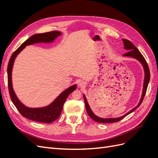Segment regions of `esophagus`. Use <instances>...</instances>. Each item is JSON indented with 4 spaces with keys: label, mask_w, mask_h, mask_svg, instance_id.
<instances>
[{
    "label": "esophagus",
    "mask_w": 158,
    "mask_h": 158,
    "mask_svg": "<svg viewBox=\"0 0 158 158\" xmlns=\"http://www.w3.org/2000/svg\"><path fill=\"white\" fill-rule=\"evenodd\" d=\"M86 85V83L83 80H80L78 82V87L79 88H84Z\"/></svg>",
    "instance_id": "esophagus-1"
}]
</instances>
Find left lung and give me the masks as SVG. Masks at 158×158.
<instances>
[{
    "label": "left lung",
    "mask_w": 158,
    "mask_h": 158,
    "mask_svg": "<svg viewBox=\"0 0 158 158\" xmlns=\"http://www.w3.org/2000/svg\"><path fill=\"white\" fill-rule=\"evenodd\" d=\"M123 41L124 44V48L125 49L128 51L127 52H126L125 54H124L123 56H131L134 59H136V60H138L140 63L142 64L143 68H144V85H143V90H142V94L141 98L140 99V102L138 103V106H136L135 108H133L132 109H131L130 111H128L127 113H126L125 115L121 116L120 117H117V118H101L95 114L93 113V111L91 109L89 104L88 103V101L86 99V98H85V95L84 94V102H85V109H86V111L88 114V115L90 117V118H92L94 121H96L98 123H116L118 122L119 121H121V119H123L124 117H125L126 116H127L128 114L131 113L132 112H133L135 111V109H136L138 107H139L143 99H144L145 94L146 92V89L148 88V83H149V81L150 79V70L149 68H148V64L146 63V61L145 60V59L144 58V56L140 53V52L139 51L136 47L133 45V44L132 42H131L128 40H125L123 39L122 40Z\"/></svg>",
    "instance_id": "left-lung-1"
}]
</instances>
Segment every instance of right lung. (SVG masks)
<instances>
[{
    "mask_svg": "<svg viewBox=\"0 0 158 158\" xmlns=\"http://www.w3.org/2000/svg\"><path fill=\"white\" fill-rule=\"evenodd\" d=\"M60 35L61 32L58 31H53L44 33H37V34L33 35L31 36L29 39H27L25 42H23L20 47L13 52L10 60H9L7 74L8 89L9 92H10L11 99L14 105L16 106L22 115L28 119H30V120L45 123H51L56 120L60 116L66 98H68L69 95H70L74 90L76 89V85L74 84L73 85H71L70 87L63 91L49 106L38 108L27 107L24 106L17 98L12 87V72L14 60L16 58L17 55L27 45L38 44V43H52L54 41L57 37L60 36Z\"/></svg>",
    "mask_w": 158,
    "mask_h": 158,
    "instance_id": "obj_1",
    "label": "right lung"
}]
</instances>
